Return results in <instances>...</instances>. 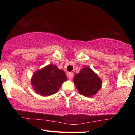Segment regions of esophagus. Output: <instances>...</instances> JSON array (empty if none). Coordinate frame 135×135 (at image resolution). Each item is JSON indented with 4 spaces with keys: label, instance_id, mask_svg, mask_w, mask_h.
<instances>
[{
    "label": "esophagus",
    "instance_id": "1",
    "mask_svg": "<svg viewBox=\"0 0 135 135\" xmlns=\"http://www.w3.org/2000/svg\"><path fill=\"white\" fill-rule=\"evenodd\" d=\"M73 75H74V74H73L72 72H69V74H68V77H69V79H72L73 77Z\"/></svg>",
    "mask_w": 135,
    "mask_h": 135
}]
</instances>
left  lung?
<instances>
[{
    "mask_svg": "<svg viewBox=\"0 0 135 135\" xmlns=\"http://www.w3.org/2000/svg\"><path fill=\"white\" fill-rule=\"evenodd\" d=\"M74 80L79 93L86 97L94 95L102 87V80L89 67L80 70L75 75Z\"/></svg>",
    "mask_w": 135,
    "mask_h": 135,
    "instance_id": "left-lung-1",
    "label": "left lung"
}]
</instances>
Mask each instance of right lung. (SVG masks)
<instances>
[{
	"label": "right lung",
	"instance_id": "right-lung-1",
	"mask_svg": "<svg viewBox=\"0 0 135 135\" xmlns=\"http://www.w3.org/2000/svg\"><path fill=\"white\" fill-rule=\"evenodd\" d=\"M66 80L67 77L64 71L55 65H49L34 73L31 83L37 94L46 97L57 93Z\"/></svg>",
	"mask_w": 135,
	"mask_h": 135
}]
</instances>
